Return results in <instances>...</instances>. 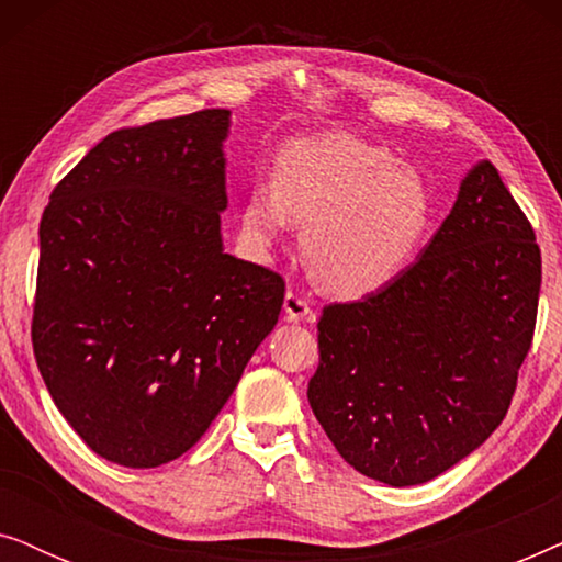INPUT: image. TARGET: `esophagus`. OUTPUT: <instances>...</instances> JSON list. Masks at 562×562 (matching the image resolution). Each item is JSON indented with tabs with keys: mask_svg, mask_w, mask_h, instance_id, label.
Listing matches in <instances>:
<instances>
[{
	"mask_svg": "<svg viewBox=\"0 0 562 562\" xmlns=\"http://www.w3.org/2000/svg\"><path fill=\"white\" fill-rule=\"evenodd\" d=\"M283 314H286L289 322H304V319H314V312L310 306V299L299 294V291L289 289L286 296H283Z\"/></svg>",
	"mask_w": 562,
	"mask_h": 562,
	"instance_id": "1",
	"label": "esophagus"
}]
</instances>
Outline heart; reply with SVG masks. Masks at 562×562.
<instances>
[{"instance_id": "heart-1", "label": "heart", "mask_w": 562, "mask_h": 562, "mask_svg": "<svg viewBox=\"0 0 562 562\" xmlns=\"http://www.w3.org/2000/svg\"><path fill=\"white\" fill-rule=\"evenodd\" d=\"M435 199L417 168L383 145L345 133L283 145L273 183H252L240 225L256 252H268L291 220L322 286L345 299L379 294L402 276L432 227Z\"/></svg>"}]
</instances>
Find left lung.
I'll return each mask as SVG.
<instances>
[{"mask_svg":"<svg viewBox=\"0 0 562 562\" xmlns=\"http://www.w3.org/2000/svg\"><path fill=\"white\" fill-rule=\"evenodd\" d=\"M540 283L535 229L494 164L479 160L391 286L322 312L306 396L337 452L402 488L479 450L512 404Z\"/></svg>","mask_w":562,"mask_h":562,"instance_id":"left-lung-1","label":"left lung"}]
</instances>
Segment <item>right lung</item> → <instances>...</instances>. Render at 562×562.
<instances>
[{"label":"right lung","mask_w":562,"mask_h":562,"mask_svg":"<svg viewBox=\"0 0 562 562\" xmlns=\"http://www.w3.org/2000/svg\"><path fill=\"white\" fill-rule=\"evenodd\" d=\"M229 110L117 130L41 220L37 368L97 456L156 468L206 432L279 322L283 279L225 252Z\"/></svg>","instance_id":"1"}]
</instances>
